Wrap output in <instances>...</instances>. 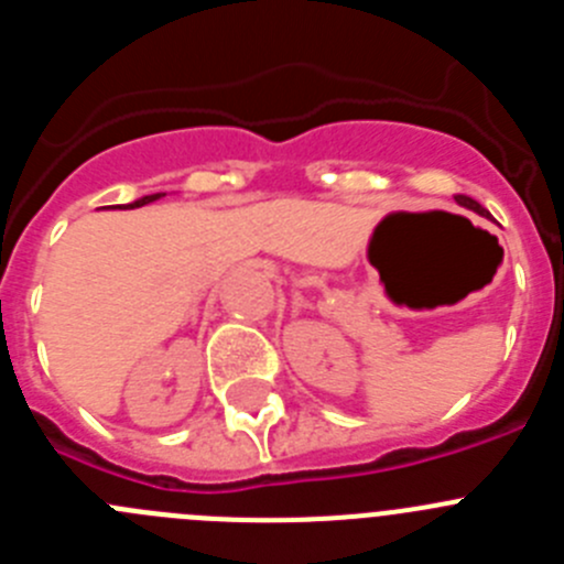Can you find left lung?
I'll return each mask as SVG.
<instances>
[{"instance_id":"left-lung-1","label":"left lung","mask_w":564,"mask_h":564,"mask_svg":"<svg viewBox=\"0 0 564 564\" xmlns=\"http://www.w3.org/2000/svg\"><path fill=\"white\" fill-rule=\"evenodd\" d=\"M457 203H463V206H468V208H475V212L480 208L475 200H471V197H466V194H457Z\"/></svg>"}]
</instances>
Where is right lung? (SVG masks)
I'll return each instance as SVG.
<instances>
[{"instance_id": "right-lung-1", "label": "right lung", "mask_w": 564, "mask_h": 564, "mask_svg": "<svg viewBox=\"0 0 564 564\" xmlns=\"http://www.w3.org/2000/svg\"><path fill=\"white\" fill-rule=\"evenodd\" d=\"M158 197H163V194H147V197H141V200L129 203V208H138V206H147V203H154Z\"/></svg>"}]
</instances>
